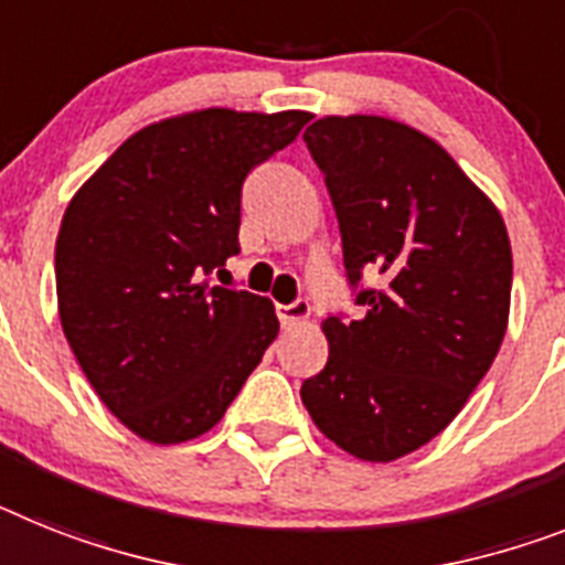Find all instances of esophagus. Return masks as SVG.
Masks as SVG:
<instances>
[{"label": "esophagus", "instance_id": "1", "mask_svg": "<svg viewBox=\"0 0 565 565\" xmlns=\"http://www.w3.org/2000/svg\"><path fill=\"white\" fill-rule=\"evenodd\" d=\"M278 319H281L284 327H296V324H305L310 319V305H307L305 298H298L292 305H278Z\"/></svg>", "mask_w": 565, "mask_h": 565}]
</instances>
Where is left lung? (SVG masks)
<instances>
[{
  "label": "left lung",
  "instance_id": "obj_1",
  "mask_svg": "<svg viewBox=\"0 0 565 565\" xmlns=\"http://www.w3.org/2000/svg\"><path fill=\"white\" fill-rule=\"evenodd\" d=\"M362 319L330 316L324 371L301 385L316 428L367 462L428 445L480 385L509 327L511 244L491 198L405 122L321 117L305 131Z\"/></svg>",
  "mask_w": 565,
  "mask_h": 565
}]
</instances>
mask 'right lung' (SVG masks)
Segmentation results:
<instances>
[{
  "label": "right lung",
  "mask_w": 565,
  "mask_h": 565,
  "mask_svg": "<svg viewBox=\"0 0 565 565\" xmlns=\"http://www.w3.org/2000/svg\"><path fill=\"white\" fill-rule=\"evenodd\" d=\"M310 117L201 108L151 122L71 198L54 255L63 333L146 443L215 428L278 335L269 298L201 278L238 255L246 174Z\"/></svg>",
  "instance_id": "add662e5"
}]
</instances>
